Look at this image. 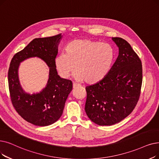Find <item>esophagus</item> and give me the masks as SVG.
<instances>
[{
	"mask_svg": "<svg viewBox=\"0 0 159 159\" xmlns=\"http://www.w3.org/2000/svg\"><path fill=\"white\" fill-rule=\"evenodd\" d=\"M79 86H80V85L78 84H76V83H73V89L77 88L79 87Z\"/></svg>",
	"mask_w": 159,
	"mask_h": 159,
	"instance_id": "34e87169",
	"label": "esophagus"
}]
</instances>
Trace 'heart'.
<instances>
[{"instance_id":"1","label":"heart","mask_w":159,"mask_h":159,"mask_svg":"<svg viewBox=\"0 0 159 159\" xmlns=\"http://www.w3.org/2000/svg\"><path fill=\"white\" fill-rule=\"evenodd\" d=\"M54 60L57 70L64 79H67L75 70V78L88 84H95L108 74L112 66L114 51L107 43L89 39L71 41Z\"/></svg>"}]
</instances>
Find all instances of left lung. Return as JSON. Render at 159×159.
Returning <instances> with one entry per match:
<instances>
[{
	"instance_id": "obj_1",
	"label": "left lung",
	"mask_w": 159,
	"mask_h": 159,
	"mask_svg": "<svg viewBox=\"0 0 159 159\" xmlns=\"http://www.w3.org/2000/svg\"><path fill=\"white\" fill-rule=\"evenodd\" d=\"M112 39L119 55L108 74L95 84L87 86L85 111L99 125H112L133 111L139 100L142 65L130 45L121 38Z\"/></svg>"
}]
</instances>
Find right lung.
<instances>
[{"mask_svg": "<svg viewBox=\"0 0 159 159\" xmlns=\"http://www.w3.org/2000/svg\"><path fill=\"white\" fill-rule=\"evenodd\" d=\"M61 37V34H59L34 39L11 60L8 79L11 103L17 112L33 125L43 127L56 122L62 114L67 96L72 90L71 80L60 77L54 63ZM31 57L42 59L50 67L46 87L39 93L32 95L23 90L18 77L20 63Z\"/></svg>", "mask_w": 159, "mask_h": 159, "instance_id": "obj_1", "label": "right lung"}]
</instances>
